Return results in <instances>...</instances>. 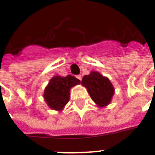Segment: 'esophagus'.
Here are the masks:
<instances>
[{"mask_svg": "<svg viewBox=\"0 0 155 155\" xmlns=\"http://www.w3.org/2000/svg\"><path fill=\"white\" fill-rule=\"evenodd\" d=\"M77 78L79 79V80H80V81H81V79H82L81 75H78V76H77Z\"/></svg>", "mask_w": 155, "mask_h": 155, "instance_id": "esophagus-1", "label": "esophagus"}]
</instances>
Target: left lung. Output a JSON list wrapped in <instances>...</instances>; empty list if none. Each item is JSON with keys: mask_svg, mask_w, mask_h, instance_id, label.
Instances as JSON below:
<instances>
[{"mask_svg": "<svg viewBox=\"0 0 155 155\" xmlns=\"http://www.w3.org/2000/svg\"><path fill=\"white\" fill-rule=\"evenodd\" d=\"M81 84L87 88L91 99L98 107H105L110 104L115 88L108 78L98 71H91L89 74L83 77Z\"/></svg>", "mask_w": 155, "mask_h": 155, "instance_id": "1", "label": "left lung"}]
</instances>
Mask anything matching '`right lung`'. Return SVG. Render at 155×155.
Wrapping results in <instances>:
<instances>
[{
  "label": "right lung",
  "mask_w": 155,
  "mask_h": 155,
  "mask_svg": "<svg viewBox=\"0 0 155 155\" xmlns=\"http://www.w3.org/2000/svg\"><path fill=\"white\" fill-rule=\"evenodd\" d=\"M79 84L81 81L71 75L53 77L45 87L43 94L45 102L51 109L61 112L69 102L71 87Z\"/></svg>",
  "instance_id": "add662e5"
}]
</instances>
